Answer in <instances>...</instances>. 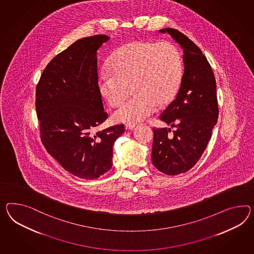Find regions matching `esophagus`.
Listing matches in <instances>:
<instances>
[{"mask_svg":"<svg viewBox=\"0 0 254 254\" xmlns=\"http://www.w3.org/2000/svg\"><path fill=\"white\" fill-rule=\"evenodd\" d=\"M134 126H135V124L129 123V124H125V129H126V130H131V129L134 128Z\"/></svg>","mask_w":254,"mask_h":254,"instance_id":"1","label":"esophagus"}]
</instances>
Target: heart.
<instances>
[{"instance_id":"b5f03b06","label":"heart","mask_w":254,"mask_h":254,"mask_svg":"<svg viewBox=\"0 0 254 254\" xmlns=\"http://www.w3.org/2000/svg\"><path fill=\"white\" fill-rule=\"evenodd\" d=\"M111 72L98 76V90L108 103L116 107L135 94L114 113L119 122L145 120L175 95L182 74V56L168 41H133L113 55Z\"/></svg>"}]
</instances>
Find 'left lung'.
<instances>
[{
  "mask_svg": "<svg viewBox=\"0 0 254 254\" xmlns=\"http://www.w3.org/2000/svg\"><path fill=\"white\" fill-rule=\"evenodd\" d=\"M183 51L184 72L176 98L160 120L176 127L153 129L152 163L164 174L173 176L191 169L202 156L218 118L215 75L202 51L184 34L164 28Z\"/></svg>",
  "mask_w": 254,
  "mask_h": 254,
  "instance_id": "8db88e82",
  "label": "left lung"
}]
</instances>
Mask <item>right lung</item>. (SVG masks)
Listing matches in <instances>:
<instances>
[{"mask_svg": "<svg viewBox=\"0 0 254 254\" xmlns=\"http://www.w3.org/2000/svg\"><path fill=\"white\" fill-rule=\"evenodd\" d=\"M110 39H79L59 53L36 89L40 138L48 153L72 175L93 180L112 167L113 144L124 124L95 132L108 118L98 90V50Z\"/></svg>", "mask_w": 254, "mask_h": 254, "instance_id": "add662e5", "label": "right lung"}]
</instances>
